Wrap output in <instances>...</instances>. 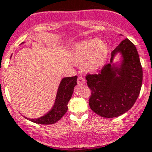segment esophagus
<instances>
[{
  "label": "esophagus",
  "instance_id": "34e87169",
  "mask_svg": "<svg viewBox=\"0 0 152 152\" xmlns=\"http://www.w3.org/2000/svg\"><path fill=\"white\" fill-rule=\"evenodd\" d=\"M85 83V80H84L82 77H78V78H77V84L81 85V84H84Z\"/></svg>",
  "mask_w": 152,
  "mask_h": 152
}]
</instances>
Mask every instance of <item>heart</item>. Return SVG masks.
Wrapping results in <instances>:
<instances>
[{
    "instance_id": "heart-1",
    "label": "heart",
    "mask_w": 152,
    "mask_h": 152,
    "mask_svg": "<svg viewBox=\"0 0 152 152\" xmlns=\"http://www.w3.org/2000/svg\"><path fill=\"white\" fill-rule=\"evenodd\" d=\"M108 58V48L98 39L79 42L72 46L70 59L74 64L83 65L88 73L99 72L106 64Z\"/></svg>"
}]
</instances>
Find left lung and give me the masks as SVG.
Returning <instances> with one entry per match:
<instances>
[{"label": "left lung", "mask_w": 152, "mask_h": 152, "mask_svg": "<svg viewBox=\"0 0 152 152\" xmlns=\"http://www.w3.org/2000/svg\"><path fill=\"white\" fill-rule=\"evenodd\" d=\"M118 54L121 61L114 63ZM86 80L91 90L89 106L97 115L110 119L129 110L142 84V68L136 47L128 39L123 40L111 53L110 63L99 74L87 75Z\"/></svg>", "instance_id": "left-lung-1"}]
</instances>
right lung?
<instances>
[{
  "instance_id": "1",
  "label": "right lung",
  "mask_w": 152,
  "mask_h": 152,
  "mask_svg": "<svg viewBox=\"0 0 152 152\" xmlns=\"http://www.w3.org/2000/svg\"><path fill=\"white\" fill-rule=\"evenodd\" d=\"M77 76H75L61 79L58 88L54 105L47 113L37 119L24 117L37 124L50 125L58 121L68 110V103L73 94L75 87L77 85Z\"/></svg>"
}]
</instances>
